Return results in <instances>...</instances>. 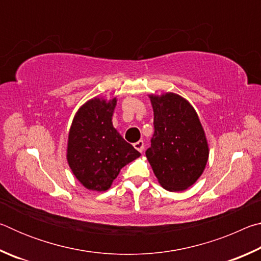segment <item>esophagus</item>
Here are the masks:
<instances>
[{"mask_svg":"<svg viewBox=\"0 0 261 261\" xmlns=\"http://www.w3.org/2000/svg\"><path fill=\"white\" fill-rule=\"evenodd\" d=\"M134 147L137 149V151L141 153V152L144 151V141H143V140L137 141V143L134 144Z\"/></svg>","mask_w":261,"mask_h":261,"instance_id":"obj_1","label":"esophagus"}]
</instances>
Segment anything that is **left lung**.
Masks as SVG:
<instances>
[{
  "label": "left lung",
  "instance_id": "obj_1",
  "mask_svg": "<svg viewBox=\"0 0 261 261\" xmlns=\"http://www.w3.org/2000/svg\"><path fill=\"white\" fill-rule=\"evenodd\" d=\"M148 96L154 113V135L146 158L163 189L184 191L197 182L208 160L204 127L183 96L171 92Z\"/></svg>",
  "mask_w": 261,
  "mask_h": 261
}]
</instances>
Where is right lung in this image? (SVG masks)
I'll return each instance as SVG.
<instances>
[{"label": "right lung", "mask_w": 261, "mask_h": 261, "mask_svg": "<svg viewBox=\"0 0 261 261\" xmlns=\"http://www.w3.org/2000/svg\"><path fill=\"white\" fill-rule=\"evenodd\" d=\"M117 99L86 101L74 115L68 136L67 160L84 188L107 191L121 169L140 156L113 126Z\"/></svg>", "instance_id": "obj_1"}]
</instances>
